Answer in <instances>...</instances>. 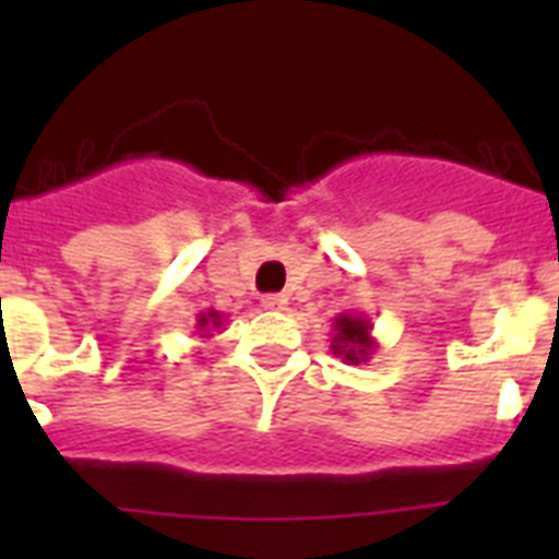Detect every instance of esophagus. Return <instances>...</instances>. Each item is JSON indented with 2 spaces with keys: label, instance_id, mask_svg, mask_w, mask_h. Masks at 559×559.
<instances>
[{
  "label": "esophagus",
  "instance_id": "34e87169",
  "mask_svg": "<svg viewBox=\"0 0 559 559\" xmlns=\"http://www.w3.org/2000/svg\"><path fill=\"white\" fill-rule=\"evenodd\" d=\"M263 308L265 310H285V308H288V296H285V294H265L263 296Z\"/></svg>",
  "mask_w": 559,
  "mask_h": 559
}]
</instances>
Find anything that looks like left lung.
Masks as SVG:
<instances>
[{"mask_svg": "<svg viewBox=\"0 0 559 559\" xmlns=\"http://www.w3.org/2000/svg\"><path fill=\"white\" fill-rule=\"evenodd\" d=\"M374 324L364 316L338 313L333 319V338H330V349L338 355L344 364H367L378 349V341L372 335Z\"/></svg>", "mask_w": 559, "mask_h": 559, "instance_id": "obj_1", "label": "left lung"}]
</instances>
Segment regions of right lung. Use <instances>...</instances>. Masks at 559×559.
<instances>
[{
  "instance_id": "right-lung-1",
  "label": "right lung",
  "mask_w": 559,
  "mask_h": 559,
  "mask_svg": "<svg viewBox=\"0 0 559 559\" xmlns=\"http://www.w3.org/2000/svg\"><path fill=\"white\" fill-rule=\"evenodd\" d=\"M226 324V316L218 313V310H201L199 313V322H195V333L201 338H210L212 330H224Z\"/></svg>"
}]
</instances>
